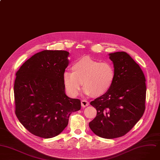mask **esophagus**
Here are the masks:
<instances>
[{"label": "esophagus", "mask_w": 160, "mask_h": 160, "mask_svg": "<svg viewBox=\"0 0 160 160\" xmlns=\"http://www.w3.org/2000/svg\"><path fill=\"white\" fill-rule=\"evenodd\" d=\"M89 105V102L87 101V100H82L81 101V106L82 107H86V106H88Z\"/></svg>", "instance_id": "34e87169"}]
</instances>
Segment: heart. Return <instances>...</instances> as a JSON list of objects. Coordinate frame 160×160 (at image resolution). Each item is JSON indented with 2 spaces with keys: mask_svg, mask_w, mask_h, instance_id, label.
Returning a JSON list of instances; mask_svg holds the SVG:
<instances>
[{
  "mask_svg": "<svg viewBox=\"0 0 160 160\" xmlns=\"http://www.w3.org/2000/svg\"><path fill=\"white\" fill-rule=\"evenodd\" d=\"M72 69L73 72L65 71L63 74L64 86L72 97L79 94L82 82L85 94L100 97L110 89L115 81V67L108 61L99 62L85 56L74 61Z\"/></svg>",
  "mask_w": 160,
  "mask_h": 160,
  "instance_id": "obj_1",
  "label": "heart"
}]
</instances>
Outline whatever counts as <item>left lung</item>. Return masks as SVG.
Masks as SVG:
<instances>
[{"label":"left lung","instance_id":"left-lung-1","mask_svg":"<svg viewBox=\"0 0 160 160\" xmlns=\"http://www.w3.org/2000/svg\"><path fill=\"white\" fill-rule=\"evenodd\" d=\"M109 56L115 70V81L106 93L90 102L97 115L89 127L97 136L112 139L128 133L143 116L146 85L143 71L128 54Z\"/></svg>","mask_w":160,"mask_h":160}]
</instances>
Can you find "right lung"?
Masks as SVG:
<instances>
[{
    "label": "right lung",
    "instance_id": "right-lung-1",
    "mask_svg": "<svg viewBox=\"0 0 160 160\" xmlns=\"http://www.w3.org/2000/svg\"><path fill=\"white\" fill-rule=\"evenodd\" d=\"M69 52L45 50L31 57L16 73L15 114L21 124L36 136L50 138L67 126L81 101L65 94L63 74Z\"/></svg>",
    "mask_w": 160,
    "mask_h": 160
}]
</instances>
